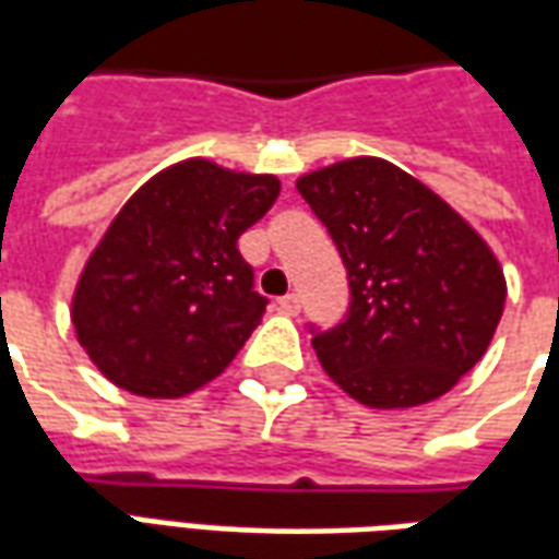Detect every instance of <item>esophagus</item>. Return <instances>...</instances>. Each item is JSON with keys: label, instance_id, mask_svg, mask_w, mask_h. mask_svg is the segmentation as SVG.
<instances>
[{"label": "esophagus", "instance_id": "obj_1", "mask_svg": "<svg viewBox=\"0 0 559 559\" xmlns=\"http://www.w3.org/2000/svg\"><path fill=\"white\" fill-rule=\"evenodd\" d=\"M278 308L284 311V314H299V296L296 293H287V296H281L278 299Z\"/></svg>", "mask_w": 559, "mask_h": 559}]
</instances>
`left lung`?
<instances>
[{"label": "left lung", "mask_w": 559, "mask_h": 559, "mask_svg": "<svg viewBox=\"0 0 559 559\" xmlns=\"http://www.w3.org/2000/svg\"><path fill=\"white\" fill-rule=\"evenodd\" d=\"M350 284L347 318L314 335L323 372L369 408L439 400L481 360L506 275L481 233L415 175L350 157L296 178Z\"/></svg>", "instance_id": "left-lung-1"}]
</instances>
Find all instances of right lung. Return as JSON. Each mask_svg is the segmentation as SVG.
<instances>
[{
    "label": "right lung",
    "instance_id": "add662e5",
    "mask_svg": "<svg viewBox=\"0 0 559 559\" xmlns=\"http://www.w3.org/2000/svg\"><path fill=\"white\" fill-rule=\"evenodd\" d=\"M278 193L275 175L190 157L123 202L69 308L78 342L115 388L181 400L236 360L266 311L239 236Z\"/></svg>",
    "mask_w": 559,
    "mask_h": 559
}]
</instances>
